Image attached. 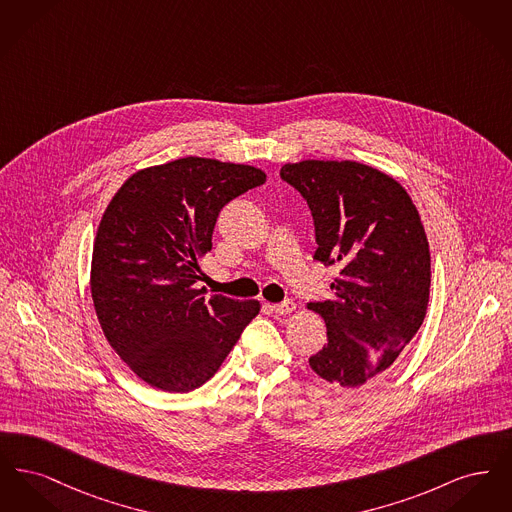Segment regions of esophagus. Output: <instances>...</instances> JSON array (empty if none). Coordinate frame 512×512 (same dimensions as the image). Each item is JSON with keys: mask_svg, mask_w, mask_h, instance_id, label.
<instances>
[{"mask_svg": "<svg viewBox=\"0 0 512 512\" xmlns=\"http://www.w3.org/2000/svg\"><path fill=\"white\" fill-rule=\"evenodd\" d=\"M276 315H290L293 309H295V301L293 299H284L282 303H276L270 307Z\"/></svg>", "mask_w": 512, "mask_h": 512, "instance_id": "esophagus-1", "label": "esophagus"}]
</instances>
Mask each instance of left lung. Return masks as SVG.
<instances>
[{
    "mask_svg": "<svg viewBox=\"0 0 512 512\" xmlns=\"http://www.w3.org/2000/svg\"><path fill=\"white\" fill-rule=\"evenodd\" d=\"M280 176L307 201L315 259L338 265L334 301L309 303L328 343L309 365L330 384L359 388L393 365L426 317L430 247L409 194L355 161H301Z\"/></svg>",
    "mask_w": 512,
    "mask_h": 512,
    "instance_id": "8db88e82",
    "label": "left lung"
}]
</instances>
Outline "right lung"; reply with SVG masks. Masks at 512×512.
Masks as SVG:
<instances>
[{
  "mask_svg": "<svg viewBox=\"0 0 512 512\" xmlns=\"http://www.w3.org/2000/svg\"><path fill=\"white\" fill-rule=\"evenodd\" d=\"M265 172L184 157L132 174L107 205L90 288L101 330L151 388L205 384L257 317L259 301L197 290L220 209L265 184Z\"/></svg>",
  "mask_w": 512,
  "mask_h": 512,
  "instance_id": "1",
  "label": "right lung"
}]
</instances>
